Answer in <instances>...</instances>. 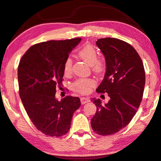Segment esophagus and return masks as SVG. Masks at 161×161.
Returning a JSON list of instances; mask_svg holds the SVG:
<instances>
[{
	"mask_svg": "<svg viewBox=\"0 0 161 161\" xmlns=\"http://www.w3.org/2000/svg\"><path fill=\"white\" fill-rule=\"evenodd\" d=\"M81 104H85L86 103H88V102H89V98H85V97H82L81 98Z\"/></svg>",
	"mask_w": 161,
	"mask_h": 161,
	"instance_id": "obj_1",
	"label": "esophagus"
}]
</instances>
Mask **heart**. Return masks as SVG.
Here are the masks:
<instances>
[{
	"mask_svg": "<svg viewBox=\"0 0 161 161\" xmlns=\"http://www.w3.org/2000/svg\"><path fill=\"white\" fill-rule=\"evenodd\" d=\"M79 56L86 62L89 65L93 67V71L96 73H101L104 69L103 63L98 60V53L93 46L87 44L84 46L78 53ZM72 60L68 57L64 63V72L68 75L71 72ZM96 82L92 79H80L72 84V88L81 93H86L90 92L91 89L95 86Z\"/></svg>",
	"mask_w": 161,
	"mask_h": 161,
	"instance_id": "obj_1",
	"label": "heart"
}]
</instances>
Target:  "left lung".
<instances>
[{
  "mask_svg": "<svg viewBox=\"0 0 161 161\" xmlns=\"http://www.w3.org/2000/svg\"><path fill=\"white\" fill-rule=\"evenodd\" d=\"M96 46L106 60V73L99 93L106 92L107 103L93 98L96 113L91 119L93 130L110 135L123 129L134 118L141 103L145 86V71L141 58L129 43L115 38L98 39Z\"/></svg>",
  "mask_w": 161,
  "mask_h": 161,
  "instance_id": "8db88e82",
  "label": "left lung"
}]
</instances>
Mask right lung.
<instances>
[{
	"mask_svg": "<svg viewBox=\"0 0 161 161\" xmlns=\"http://www.w3.org/2000/svg\"><path fill=\"white\" fill-rule=\"evenodd\" d=\"M81 38L48 41L32 46L20 60L17 70L19 96L37 130L46 135L61 136L70 129L73 114L81 106L79 97L58 100L64 63Z\"/></svg>",
	"mask_w": 161,
	"mask_h": 161,
	"instance_id": "add662e5",
	"label": "right lung"
}]
</instances>
